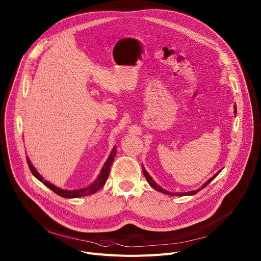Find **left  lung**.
I'll return each instance as SVG.
<instances>
[{"mask_svg":"<svg viewBox=\"0 0 261 261\" xmlns=\"http://www.w3.org/2000/svg\"><path fill=\"white\" fill-rule=\"evenodd\" d=\"M234 114H236V106L234 105ZM222 172V170L221 171H219L217 174H215L213 175L209 180H207L200 188H198V189H196V191H191V192H187V193H171V192H168V191H165L164 188H162L160 185H158L154 180H153V178L149 175V173L146 171V169L144 168V165H143V173H144V175H145V177H146V179H147V181H148V183L155 189V191H157V192H160V193H162V194H165V195H169V196H177V197H182V196H193V195H196L197 193H199L200 191H202L203 188H205L213 179H215L220 173Z\"/></svg>","mask_w":261,"mask_h":261,"instance_id":"8db88e82","label":"left lung"}]
</instances>
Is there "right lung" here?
<instances>
[{
  "mask_svg": "<svg viewBox=\"0 0 261 261\" xmlns=\"http://www.w3.org/2000/svg\"><path fill=\"white\" fill-rule=\"evenodd\" d=\"M116 155V147L114 146L113 149L111 150L107 160L105 161L104 165L102 167V170L100 172V174L98 175L97 179L94 180L92 183H90L88 186L86 187H83V188H79V189H62L60 187H57L55 186L54 184L50 183L48 180H44L43 177L36 171V169L33 167V164L31 163L29 157L27 156V162H28V165H29V169L31 171V173L33 174V176L38 179L41 183H43L46 187H49L51 191H53L55 194H57L58 196L60 197H63V198H69V199H74V198H81V197H85V196H89V195H92V194H96L99 189H101L107 179H108V176H109V172H110V169H111V165H112V162L114 160V157Z\"/></svg>",
  "mask_w": 261,
  "mask_h": 261,
  "instance_id": "add662e5",
  "label": "right lung"
}]
</instances>
